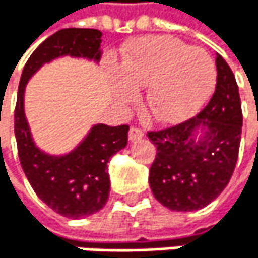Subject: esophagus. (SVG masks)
Wrapping results in <instances>:
<instances>
[{"mask_svg": "<svg viewBox=\"0 0 258 258\" xmlns=\"http://www.w3.org/2000/svg\"><path fill=\"white\" fill-rule=\"evenodd\" d=\"M143 137H145V134H143V131H141V129H138V127H131L129 129V140L131 141L141 140Z\"/></svg>", "mask_w": 258, "mask_h": 258, "instance_id": "obj_1", "label": "esophagus"}]
</instances>
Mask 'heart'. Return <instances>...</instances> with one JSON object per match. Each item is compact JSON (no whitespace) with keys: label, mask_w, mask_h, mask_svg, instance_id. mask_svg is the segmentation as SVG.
I'll use <instances>...</instances> for the list:
<instances>
[{"label":"heart","mask_w":258,"mask_h":258,"mask_svg":"<svg viewBox=\"0 0 258 258\" xmlns=\"http://www.w3.org/2000/svg\"><path fill=\"white\" fill-rule=\"evenodd\" d=\"M120 101L131 103L138 87H147L146 109L163 123H180L197 113L215 86V64L202 47H189L178 38H141L126 52L120 69Z\"/></svg>","instance_id":"heart-1"}]
</instances>
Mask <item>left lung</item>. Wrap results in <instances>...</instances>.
Instances as JSON below:
<instances>
[{
  "instance_id": "obj_1",
  "label": "left lung",
  "mask_w": 258,
  "mask_h": 258,
  "mask_svg": "<svg viewBox=\"0 0 258 258\" xmlns=\"http://www.w3.org/2000/svg\"><path fill=\"white\" fill-rule=\"evenodd\" d=\"M217 86L208 106L178 126L149 132L157 148L149 171L154 197L167 209L190 212L214 202L231 180L241 138L238 86L217 53Z\"/></svg>"
}]
</instances>
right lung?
<instances>
[{"label": "right lung", "instance_id": "add662e5", "mask_svg": "<svg viewBox=\"0 0 258 258\" xmlns=\"http://www.w3.org/2000/svg\"><path fill=\"white\" fill-rule=\"evenodd\" d=\"M101 36L97 29H61L49 36L27 59L17 97L15 138L23 171L40 200L56 214L74 220L104 208L110 190L107 163L126 148L129 126L94 124L72 151L49 154L38 148L32 137L24 94L29 80L53 59L72 56L98 64L103 55Z\"/></svg>", "mask_w": 258, "mask_h": 258}]
</instances>
